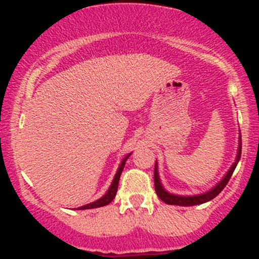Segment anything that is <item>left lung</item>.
<instances>
[{
	"label": "left lung",
	"instance_id": "1",
	"mask_svg": "<svg viewBox=\"0 0 259 259\" xmlns=\"http://www.w3.org/2000/svg\"><path fill=\"white\" fill-rule=\"evenodd\" d=\"M240 157H241V134L239 136V148H237V154L236 158H235V162L233 163L230 169L227 171V174L223 177V179L219 181L218 184L214 187H212L208 191L203 192V194L198 195H192V196H183V195H175L171 194V192L167 191L160 183V178L158 174V164L154 165V189H156V194L163 202H165L167 204H174V206H196V204H202L206 203V202L213 200L215 196H218L222 192V190L227 186L228 181L230 180L231 175H233L235 168H236L237 163H239Z\"/></svg>",
	"mask_w": 259,
	"mask_h": 259
}]
</instances>
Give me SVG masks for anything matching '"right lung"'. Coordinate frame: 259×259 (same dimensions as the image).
<instances>
[{
	"label": "right lung",
	"instance_id": "1",
	"mask_svg": "<svg viewBox=\"0 0 259 259\" xmlns=\"http://www.w3.org/2000/svg\"><path fill=\"white\" fill-rule=\"evenodd\" d=\"M130 156H132V153H127L126 156L123 158V160H121V162H120L119 167H118L117 173H115L114 178H113V181H112L111 186H109V189L107 190L106 194L103 195L101 198H99V200H96L95 202H91V203H89V204H85V206H81V207L76 208V209H79V210H80V209H91V208L103 207V206H107V204H108V203H111V202L113 201V198H114L115 195H117L118 184H119V179H120L121 171H123L124 165H125L126 159L129 158Z\"/></svg>",
	"mask_w": 259,
	"mask_h": 259
}]
</instances>
